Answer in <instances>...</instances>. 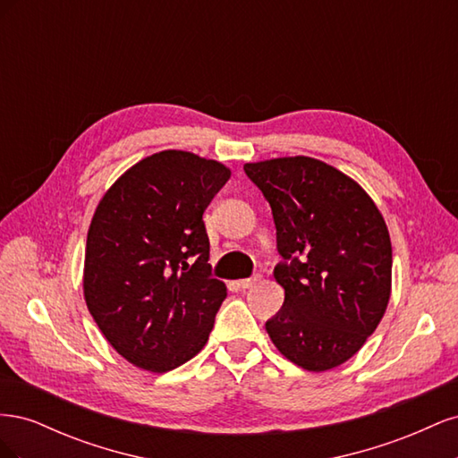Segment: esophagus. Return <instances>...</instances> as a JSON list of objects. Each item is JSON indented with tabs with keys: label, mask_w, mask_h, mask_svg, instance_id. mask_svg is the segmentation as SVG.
Here are the masks:
<instances>
[{
	"label": "esophagus",
	"mask_w": 458,
	"mask_h": 458,
	"mask_svg": "<svg viewBox=\"0 0 458 458\" xmlns=\"http://www.w3.org/2000/svg\"><path fill=\"white\" fill-rule=\"evenodd\" d=\"M258 281H259V275L250 276V279H242V281H239V286H241L242 290H246V288H252Z\"/></svg>",
	"instance_id": "34e87169"
}]
</instances>
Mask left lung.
<instances>
[{
	"label": "left lung",
	"mask_w": 458,
	"mask_h": 458,
	"mask_svg": "<svg viewBox=\"0 0 458 458\" xmlns=\"http://www.w3.org/2000/svg\"><path fill=\"white\" fill-rule=\"evenodd\" d=\"M269 202L273 271L284 303L266 323L294 365L321 372L348 361L377 330L392 293V242L377 204L352 177L310 157L244 164Z\"/></svg>",
	"instance_id": "left-lung-1"
}]
</instances>
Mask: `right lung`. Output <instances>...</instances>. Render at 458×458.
<instances>
[{
	"label": "right lung",
	"mask_w": 458,
	"mask_h": 458,
	"mask_svg": "<svg viewBox=\"0 0 458 458\" xmlns=\"http://www.w3.org/2000/svg\"><path fill=\"white\" fill-rule=\"evenodd\" d=\"M229 177L216 160L162 150L131 165L97 206L84 296L131 365L168 372L208 342L227 286L212 276L202 214Z\"/></svg>",
	"instance_id": "add662e5"
}]
</instances>
